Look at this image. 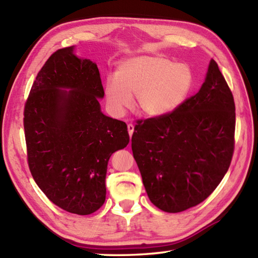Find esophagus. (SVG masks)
Here are the masks:
<instances>
[{"instance_id": "34e87169", "label": "esophagus", "mask_w": 258, "mask_h": 258, "mask_svg": "<svg viewBox=\"0 0 258 258\" xmlns=\"http://www.w3.org/2000/svg\"><path fill=\"white\" fill-rule=\"evenodd\" d=\"M127 131H128L130 136H131V138H132L133 132H134V125H133V124H128V125H127Z\"/></svg>"}]
</instances>
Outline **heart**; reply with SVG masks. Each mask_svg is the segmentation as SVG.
<instances>
[{
  "mask_svg": "<svg viewBox=\"0 0 258 258\" xmlns=\"http://www.w3.org/2000/svg\"><path fill=\"white\" fill-rule=\"evenodd\" d=\"M193 84V71L186 63L160 55H141L119 63L116 76L105 81L104 94L109 111L116 116L126 113L136 95L140 111L158 117L177 108Z\"/></svg>",
  "mask_w": 258,
  "mask_h": 258,
  "instance_id": "1",
  "label": "heart"
}]
</instances>
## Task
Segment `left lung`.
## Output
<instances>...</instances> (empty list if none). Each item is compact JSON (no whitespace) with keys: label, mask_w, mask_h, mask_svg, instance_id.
<instances>
[{"label":"left lung","mask_w":258,"mask_h":258,"mask_svg":"<svg viewBox=\"0 0 258 258\" xmlns=\"http://www.w3.org/2000/svg\"><path fill=\"white\" fill-rule=\"evenodd\" d=\"M234 135V97L211 59L194 96L171 113L135 125L133 156L150 201L167 213L205 201L231 165Z\"/></svg>","instance_id":"8db88e82"}]
</instances>
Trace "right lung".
<instances>
[{"label":"right lung","instance_id":"add662e5","mask_svg":"<svg viewBox=\"0 0 258 258\" xmlns=\"http://www.w3.org/2000/svg\"><path fill=\"white\" fill-rule=\"evenodd\" d=\"M103 97L97 65L70 46L48 57L24 107L32 176L52 203L78 215L104 204L109 157L130 142L127 125L102 113Z\"/></svg>","mask_w":258,"mask_h":258}]
</instances>
